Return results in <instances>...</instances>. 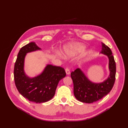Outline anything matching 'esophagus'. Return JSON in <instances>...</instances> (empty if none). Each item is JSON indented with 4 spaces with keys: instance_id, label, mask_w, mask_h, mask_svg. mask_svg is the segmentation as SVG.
Listing matches in <instances>:
<instances>
[{
    "instance_id": "obj_1",
    "label": "esophagus",
    "mask_w": 128,
    "mask_h": 128,
    "mask_svg": "<svg viewBox=\"0 0 128 128\" xmlns=\"http://www.w3.org/2000/svg\"><path fill=\"white\" fill-rule=\"evenodd\" d=\"M66 74L67 75H69V74H70V70H69V68H66Z\"/></svg>"
}]
</instances>
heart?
<instances>
[{
	"instance_id": "b5f03b06",
	"label": "heart",
	"mask_w": 128,
	"mask_h": 128,
	"mask_svg": "<svg viewBox=\"0 0 128 128\" xmlns=\"http://www.w3.org/2000/svg\"><path fill=\"white\" fill-rule=\"evenodd\" d=\"M85 48H86L84 45L80 44L69 45L64 50L65 55L68 58L74 56L77 54L83 51Z\"/></svg>"
}]
</instances>
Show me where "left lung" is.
<instances>
[{"label": "left lung", "instance_id": "left-lung-1", "mask_svg": "<svg viewBox=\"0 0 128 128\" xmlns=\"http://www.w3.org/2000/svg\"><path fill=\"white\" fill-rule=\"evenodd\" d=\"M100 53L107 56L109 59L110 76L102 83H93L89 80L80 68L71 72L74 84V94L80 102L92 103L101 99L112 89L115 80L116 64L112 52L109 47L102 42Z\"/></svg>", "mask_w": 128, "mask_h": 128}]
</instances>
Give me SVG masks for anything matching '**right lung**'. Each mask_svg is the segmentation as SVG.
<instances>
[{
  "mask_svg": "<svg viewBox=\"0 0 128 128\" xmlns=\"http://www.w3.org/2000/svg\"><path fill=\"white\" fill-rule=\"evenodd\" d=\"M41 50L34 42H31L20 49L15 63L14 78L19 93L29 101L36 103L45 102L55 94L59 81L66 75L64 69L60 66L48 64L38 76L30 78L24 71L26 54Z\"/></svg>",
  "mask_w": 128,
  "mask_h": 128,
  "instance_id": "add662e5",
  "label": "right lung"
}]
</instances>
